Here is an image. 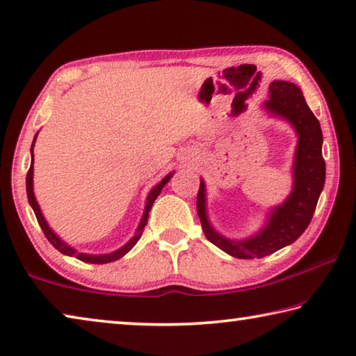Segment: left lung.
Instances as JSON below:
<instances>
[{
    "mask_svg": "<svg viewBox=\"0 0 356 356\" xmlns=\"http://www.w3.org/2000/svg\"><path fill=\"white\" fill-rule=\"evenodd\" d=\"M270 118L291 124L297 135L292 161V190L265 216L262 227L245 238H231L220 234L209 220L206 182L201 179L197 191V216L209 242L237 259H261L292 245L311 222L318 196L325 185L323 136L314 113L309 110L297 84L275 80L268 86V100L262 105Z\"/></svg>",
    "mask_w": 356,
    "mask_h": 356,
    "instance_id": "left-lung-1",
    "label": "left lung"
}]
</instances>
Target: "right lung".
<instances>
[{
	"mask_svg": "<svg viewBox=\"0 0 356 356\" xmlns=\"http://www.w3.org/2000/svg\"><path fill=\"white\" fill-rule=\"evenodd\" d=\"M38 135H39V131H38V134H35L34 140H33V144H31V166H29V171L26 174V195H28L29 206L33 207L35 218H38L39 225L42 227V231H44L45 237L48 238V242H50L53 246H55V248L59 252H63V254L70 256V257H76V259H80V261L88 262V264H108V262H114V261H118V259L124 257L131 248H134L138 240L141 238L143 229H144V226L147 225L149 212H150V209H152V204L156 200V196H159L160 193H161V190H163V186L168 182H170V179L172 177L174 171L168 174V176H165L163 179H161L160 182L156 184L154 188L149 191V195L146 197V204H144V210H143V216H141V220H140V225H138L136 231L134 234V237H131L127 243L122 245L118 250L111 251V252H105V254H89V252H81V251H78L76 248H74V246H70L69 243H65L64 240L59 237L55 231H53V229L50 227V225H48V222H47L44 213H42L38 200H35L33 177H34V144H35V140H38Z\"/></svg>",
	"mask_w": 356,
	"mask_h": 356,
	"instance_id": "right-lung-1",
	"label": "right lung"
}]
</instances>
